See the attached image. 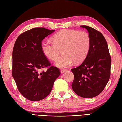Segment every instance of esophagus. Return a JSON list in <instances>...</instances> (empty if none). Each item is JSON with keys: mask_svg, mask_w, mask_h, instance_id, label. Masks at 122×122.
Wrapping results in <instances>:
<instances>
[{"mask_svg": "<svg viewBox=\"0 0 122 122\" xmlns=\"http://www.w3.org/2000/svg\"><path fill=\"white\" fill-rule=\"evenodd\" d=\"M66 70H66V69H62V70H61V71H61V73H64Z\"/></svg>", "mask_w": 122, "mask_h": 122, "instance_id": "obj_1", "label": "esophagus"}]
</instances>
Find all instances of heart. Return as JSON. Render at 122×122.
Segmentation results:
<instances>
[{
  "label": "heart",
  "instance_id": "obj_1",
  "mask_svg": "<svg viewBox=\"0 0 122 122\" xmlns=\"http://www.w3.org/2000/svg\"><path fill=\"white\" fill-rule=\"evenodd\" d=\"M53 41L46 40L42 43L43 53L52 61L58 59L62 50L63 56L56 62L60 68H66L72 65L74 61L79 63L87 56L89 51L90 37L86 32L76 30H63L52 37Z\"/></svg>",
  "mask_w": 122,
  "mask_h": 122
}]
</instances>
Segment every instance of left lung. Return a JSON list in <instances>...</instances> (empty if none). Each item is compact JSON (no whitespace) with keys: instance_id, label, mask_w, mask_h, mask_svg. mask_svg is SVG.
I'll use <instances>...</instances> for the list:
<instances>
[{"instance_id":"8db88e82","label":"left lung","mask_w":122,"mask_h":122,"mask_svg":"<svg viewBox=\"0 0 122 122\" xmlns=\"http://www.w3.org/2000/svg\"><path fill=\"white\" fill-rule=\"evenodd\" d=\"M90 37V47L85 60L71 69L75 78L72 88L83 98L96 97L103 91L111 76V57L108 45L102 33L89 26L82 25Z\"/></svg>"}]
</instances>
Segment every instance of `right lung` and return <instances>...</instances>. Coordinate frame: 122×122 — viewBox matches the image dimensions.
Masks as SVG:
<instances>
[{
  "label": "right lung",
  "instance_id": "add662e5",
  "mask_svg": "<svg viewBox=\"0 0 122 122\" xmlns=\"http://www.w3.org/2000/svg\"><path fill=\"white\" fill-rule=\"evenodd\" d=\"M55 30L35 27L21 33L14 44L12 76L18 90L30 101H39L48 96L59 69L51 66L42 50V41ZM47 67V70L42 71Z\"/></svg>",
  "mask_w": 122,
  "mask_h": 122
}]
</instances>
